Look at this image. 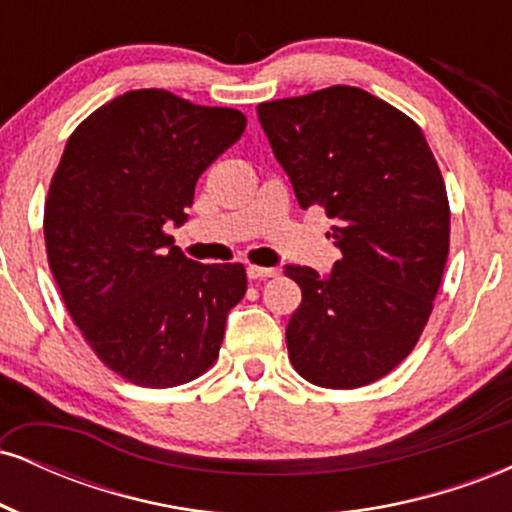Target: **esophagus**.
I'll list each match as a JSON object with an SVG mask.
<instances>
[{
  "label": "esophagus",
  "mask_w": 512,
  "mask_h": 512,
  "mask_svg": "<svg viewBox=\"0 0 512 512\" xmlns=\"http://www.w3.org/2000/svg\"><path fill=\"white\" fill-rule=\"evenodd\" d=\"M248 276L252 281H262V279H272V276H276V269L274 267H248Z\"/></svg>",
  "instance_id": "34e87169"
}]
</instances>
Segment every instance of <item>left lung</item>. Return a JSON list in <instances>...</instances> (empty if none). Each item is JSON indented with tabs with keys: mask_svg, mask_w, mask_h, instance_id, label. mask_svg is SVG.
Returning a JSON list of instances; mask_svg holds the SVG:
<instances>
[{
	"mask_svg": "<svg viewBox=\"0 0 512 512\" xmlns=\"http://www.w3.org/2000/svg\"><path fill=\"white\" fill-rule=\"evenodd\" d=\"M301 209L334 221L342 260L327 274L289 264L303 301L286 325L308 383L354 390L411 354L433 310L450 250V204L424 132L356 86L257 105Z\"/></svg>",
	"mask_w": 512,
	"mask_h": 512,
	"instance_id": "8db88e82",
	"label": "left lung"
}]
</instances>
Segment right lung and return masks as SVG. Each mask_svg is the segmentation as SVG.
Returning a JSON list of instances; mask_svg holds the SVG:
<instances>
[{
    "label": "right lung",
    "instance_id": "obj_1",
    "mask_svg": "<svg viewBox=\"0 0 512 512\" xmlns=\"http://www.w3.org/2000/svg\"><path fill=\"white\" fill-rule=\"evenodd\" d=\"M233 108L142 88L74 129L45 199V248L67 313L120 378L175 387L219 358L243 264H199L166 226L187 221L199 175L245 132Z\"/></svg>",
    "mask_w": 512,
    "mask_h": 512
}]
</instances>
